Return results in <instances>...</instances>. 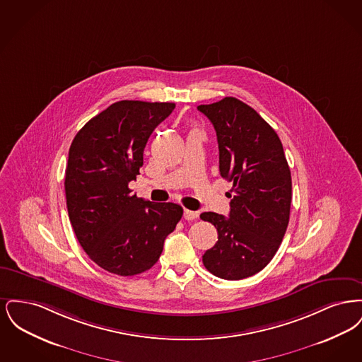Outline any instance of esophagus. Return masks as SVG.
Here are the masks:
<instances>
[{"instance_id": "1", "label": "esophagus", "mask_w": 362, "mask_h": 362, "mask_svg": "<svg viewBox=\"0 0 362 362\" xmlns=\"http://www.w3.org/2000/svg\"><path fill=\"white\" fill-rule=\"evenodd\" d=\"M183 217H185V220H195L197 217H198V213L197 211H194V210H189V209H185V211H183Z\"/></svg>"}]
</instances>
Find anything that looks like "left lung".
Listing matches in <instances>:
<instances>
[{"label":"left lung","mask_w":362,"mask_h":362,"mask_svg":"<svg viewBox=\"0 0 362 362\" xmlns=\"http://www.w3.org/2000/svg\"><path fill=\"white\" fill-rule=\"evenodd\" d=\"M213 123L220 173L232 182L229 216L205 211L218 240L202 262L213 276L243 279L263 270L276 255L289 224L292 176L274 129L236 98L201 104Z\"/></svg>","instance_id":"1"}]
</instances>
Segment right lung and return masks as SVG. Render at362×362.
Returning <instances> with one entry per match:
<instances>
[{
	"label": "right lung",
	"instance_id": "obj_1",
	"mask_svg": "<svg viewBox=\"0 0 362 362\" xmlns=\"http://www.w3.org/2000/svg\"><path fill=\"white\" fill-rule=\"evenodd\" d=\"M175 103L121 100L93 117L69 149L65 192L70 224L86 255L122 276L149 270L183 209L130 194L144 149Z\"/></svg>",
	"mask_w": 362,
	"mask_h": 362
}]
</instances>
